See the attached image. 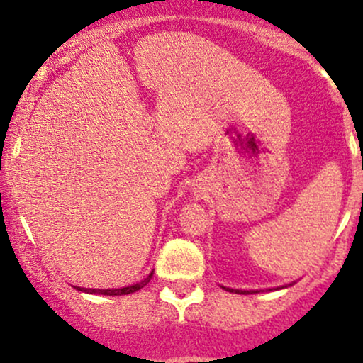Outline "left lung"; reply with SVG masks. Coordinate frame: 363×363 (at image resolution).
<instances>
[{
  "label": "left lung",
  "mask_w": 363,
  "mask_h": 363,
  "mask_svg": "<svg viewBox=\"0 0 363 363\" xmlns=\"http://www.w3.org/2000/svg\"><path fill=\"white\" fill-rule=\"evenodd\" d=\"M222 289H225L227 291H232V294H244V295L257 294V290H235V289H228V286H222ZM283 289H285V286H283Z\"/></svg>",
  "instance_id": "8db88e82"
}]
</instances>
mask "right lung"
Segmentation results:
<instances>
[{
    "label": "right lung",
    "instance_id": "1",
    "mask_svg": "<svg viewBox=\"0 0 363 363\" xmlns=\"http://www.w3.org/2000/svg\"><path fill=\"white\" fill-rule=\"evenodd\" d=\"M152 277H153V272L150 273L147 278H143L141 281L133 283V285H128V286H123V289L102 290V289H83V286H74V289L80 290V291H85V294H94V295H128V294H133V291H138L140 289H143L145 285H148V281L152 280Z\"/></svg>",
    "mask_w": 363,
    "mask_h": 363
}]
</instances>
